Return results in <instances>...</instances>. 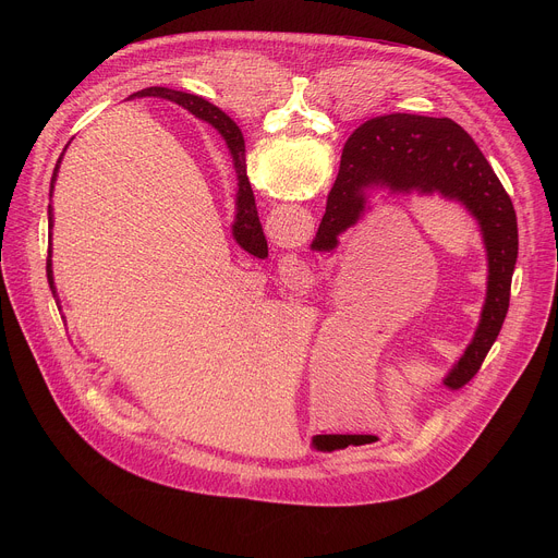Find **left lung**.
I'll return each mask as SVG.
<instances>
[{"mask_svg":"<svg viewBox=\"0 0 558 558\" xmlns=\"http://www.w3.org/2000/svg\"><path fill=\"white\" fill-rule=\"evenodd\" d=\"M209 123L225 136L227 123L205 106ZM441 194L461 203L480 222L488 256V291L480 327L444 384L461 388L482 368L510 306L519 254L517 214L508 192L472 136L450 119L386 114L362 123L347 141L338 179L327 198L313 250L333 252L338 238L366 211L368 192Z\"/></svg>","mask_w":558,"mask_h":558,"instance_id":"1","label":"left lung"}]
</instances>
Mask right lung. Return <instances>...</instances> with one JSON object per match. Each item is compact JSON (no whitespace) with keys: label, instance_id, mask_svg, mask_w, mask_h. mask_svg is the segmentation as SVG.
I'll return each mask as SVG.
<instances>
[{"label":"right lung","instance_id":"obj_1","mask_svg":"<svg viewBox=\"0 0 558 558\" xmlns=\"http://www.w3.org/2000/svg\"><path fill=\"white\" fill-rule=\"evenodd\" d=\"M132 97H161V99H170L183 108H187L192 114H196L198 119L207 121L209 123V114H207V108L209 106L207 101H203L201 97H194V95H187V93H179V90H170V88H145ZM130 97V99H132ZM218 110V108H216ZM218 114L222 117V121L227 123V132H225V141H227V147L231 151V158H233V170H235V177H238V194H235V220L231 225V233L235 238V243L241 245L245 252H250L252 256H258L263 258L267 252V238H265V231H263V225H260V218H258V209H256V198H254V192H252V185H250V179H247V163H245V138L241 134V130H238V125L225 117L220 110ZM59 163L61 158L57 161V168H54V174H52V183H54V177H57V170H59ZM50 183V187H52ZM48 227H52V207H48ZM52 250H48V260H46V271H48V282H50V289L52 293L57 295L54 291V280H52V260H50V254Z\"/></svg>","mask_w":558,"mask_h":558}]
</instances>
